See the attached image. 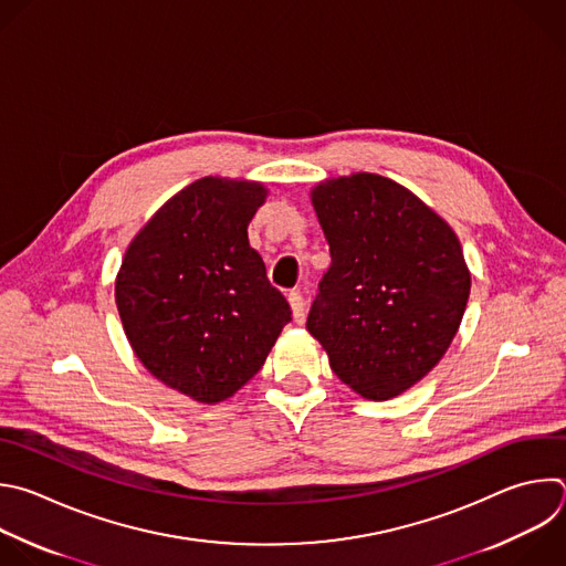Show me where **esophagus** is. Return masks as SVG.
Here are the masks:
<instances>
[{
  "mask_svg": "<svg viewBox=\"0 0 566 566\" xmlns=\"http://www.w3.org/2000/svg\"><path fill=\"white\" fill-rule=\"evenodd\" d=\"M289 304H291V311H293V319L297 324H302L304 317H306V297H304V293L302 291H291L289 293Z\"/></svg>",
  "mask_w": 566,
  "mask_h": 566,
  "instance_id": "obj_1",
  "label": "esophagus"
}]
</instances>
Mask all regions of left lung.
Here are the masks:
<instances>
[{
  "label": "left lung",
  "mask_w": 566,
  "mask_h": 566,
  "mask_svg": "<svg viewBox=\"0 0 566 566\" xmlns=\"http://www.w3.org/2000/svg\"><path fill=\"white\" fill-rule=\"evenodd\" d=\"M331 251L306 328L337 378L391 400L442 359L471 293L455 231L402 184L353 172L311 188Z\"/></svg>",
  "instance_id": "1"
}]
</instances>
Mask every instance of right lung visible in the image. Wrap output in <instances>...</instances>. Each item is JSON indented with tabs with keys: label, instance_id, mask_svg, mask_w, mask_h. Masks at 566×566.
<instances>
[{
	"label": "right lung",
	"instance_id": "right-lung-1",
	"mask_svg": "<svg viewBox=\"0 0 566 566\" xmlns=\"http://www.w3.org/2000/svg\"><path fill=\"white\" fill-rule=\"evenodd\" d=\"M262 181L202 177L175 193L128 244L115 304L130 348L166 387L202 405L238 394L291 322L249 244Z\"/></svg>",
	"mask_w": 566,
	"mask_h": 566
}]
</instances>
